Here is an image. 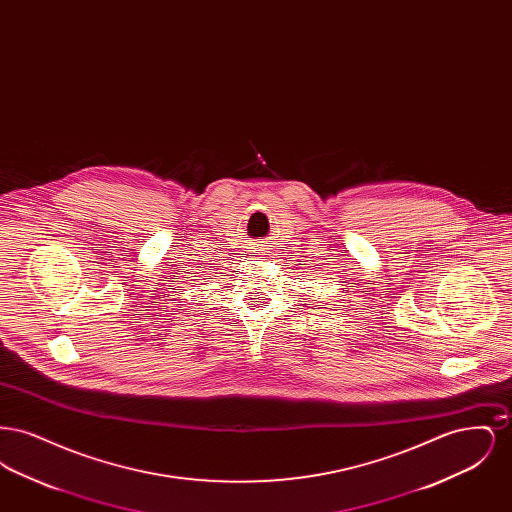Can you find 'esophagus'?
<instances>
[{"mask_svg":"<svg viewBox=\"0 0 512 512\" xmlns=\"http://www.w3.org/2000/svg\"><path fill=\"white\" fill-rule=\"evenodd\" d=\"M251 249H253V253H261V251H263V249H261V247H259V244L253 245V247H251Z\"/></svg>","mask_w":512,"mask_h":512,"instance_id":"1","label":"esophagus"}]
</instances>
